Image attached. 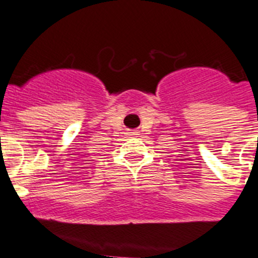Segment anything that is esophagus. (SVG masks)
I'll return each mask as SVG.
<instances>
[{"label": "esophagus", "instance_id": "1", "mask_svg": "<svg viewBox=\"0 0 258 258\" xmlns=\"http://www.w3.org/2000/svg\"><path fill=\"white\" fill-rule=\"evenodd\" d=\"M132 135H136V134H135V132H132Z\"/></svg>", "mask_w": 258, "mask_h": 258}]
</instances>
